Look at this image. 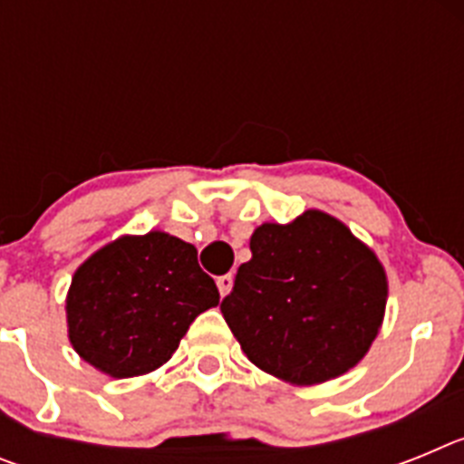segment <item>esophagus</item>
<instances>
[{
    "label": "esophagus",
    "mask_w": 464,
    "mask_h": 464,
    "mask_svg": "<svg viewBox=\"0 0 464 464\" xmlns=\"http://www.w3.org/2000/svg\"><path fill=\"white\" fill-rule=\"evenodd\" d=\"M216 283H218V290H220V295H227L229 290H232V285H235V276H232V274H223V276H218L216 278Z\"/></svg>",
    "instance_id": "esophagus-1"
}]
</instances>
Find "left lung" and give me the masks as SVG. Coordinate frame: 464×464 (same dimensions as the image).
<instances>
[{
    "label": "left lung",
    "mask_w": 464,
    "mask_h": 464,
    "mask_svg": "<svg viewBox=\"0 0 464 464\" xmlns=\"http://www.w3.org/2000/svg\"><path fill=\"white\" fill-rule=\"evenodd\" d=\"M251 253L220 302L248 360L297 385L355 367L379 334L388 297L374 253L321 211L260 225Z\"/></svg>",
    "instance_id": "1"
}]
</instances>
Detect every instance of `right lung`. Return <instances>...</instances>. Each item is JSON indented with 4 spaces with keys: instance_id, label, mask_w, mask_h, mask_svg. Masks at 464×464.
<instances>
[{
    "instance_id": "obj_1",
    "label": "right lung",
    "mask_w": 464,
    "mask_h": 464,
    "mask_svg": "<svg viewBox=\"0 0 464 464\" xmlns=\"http://www.w3.org/2000/svg\"><path fill=\"white\" fill-rule=\"evenodd\" d=\"M218 299L195 246L165 232L122 237L73 274L69 339L104 374H146L171 358L190 323Z\"/></svg>"
}]
</instances>
